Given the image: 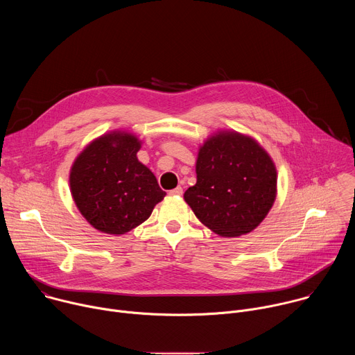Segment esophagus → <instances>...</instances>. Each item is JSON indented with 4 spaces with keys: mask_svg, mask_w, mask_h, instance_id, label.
Listing matches in <instances>:
<instances>
[{
    "mask_svg": "<svg viewBox=\"0 0 355 355\" xmlns=\"http://www.w3.org/2000/svg\"><path fill=\"white\" fill-rule=\"evenodd\" d=\"M170 195H174V196H180V195H182V188H181V187H177V188L171 189V191H170Z\"/></svg>",
    "mask_w": 355,
    "mask_h": 355,
    "instance_id": "obj_1",
    "label": "esophagus"
}]
</instances>
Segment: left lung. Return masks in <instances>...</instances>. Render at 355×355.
Here are the masks:
<instances>
[{
	"instance_id": "1",
	"label": "left lung",
	"mask_w": 355,
	"mask_h": 355,
	"mask_svg": "<svg viewBox=\"0 0 355 355\" xmlns=\"http://www.w3.org/2000/svg\"><path fill=\"white\" fill-rule=\"evenodd\" d=\"M196 184L184 199L202 225L222 237L254 230L277 198V167L248 135L218 130L198 148Z\"/></svg>"
}]
</instances>
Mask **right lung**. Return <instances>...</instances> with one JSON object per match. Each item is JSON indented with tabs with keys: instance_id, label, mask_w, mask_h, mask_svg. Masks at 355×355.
I'll use <instances>...</instances> for the list:
<instances>
[{
	"instance_id": "right-lung-1",
	"label": "right lung",
	"mask_w": 355,
	"mask_h": 355,
	"mask_svg": "<svg viewBox=\"0 0 355 355\" xmlns=\"http://www.w3.org/2000/svg\"><path fill=\"white\" fill-rule=\"evenodd\" d=\"M141 140L115 129L91 140L76 157L70 192L84 219L107 234H125L147 220L166 192L137 159Z\"/></svg>"
}]
</instances>
